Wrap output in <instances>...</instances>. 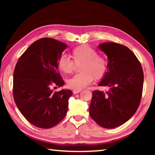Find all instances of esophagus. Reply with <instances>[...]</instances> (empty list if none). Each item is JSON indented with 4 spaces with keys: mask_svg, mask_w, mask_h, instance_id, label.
Here are the masks:
<instances>
[{
    "mask_svg": "<svg viewBox=\"0 0 155 155\" xmlns=\"http://www.w3.org/2000/svg\"><path fill=\"white\" fill-rule=\"evenodd\" d=\"M81 91V90H73V94H78V93H79Z\"/></svg>",
    "mask_w": 155,
    "mask_h": 155,
    "instance_id": "obj_1",
    "label": "esophagus"
}]
</instances>
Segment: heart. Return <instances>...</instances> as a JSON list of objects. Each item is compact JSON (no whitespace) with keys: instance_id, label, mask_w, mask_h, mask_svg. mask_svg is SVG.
I'll return each instance as SVG.
<instances>
[{"instance_id":"1","label":"heart","mask_w":155,"mask_h":155,"mask_svg":"<svg viewBox=\"0 0 155 155\" xmlns=\"http://www.w3.org/2000/svg\"><path fill=\"white\" fill-rule=\"evenodd\" d=\"M75 64L81 63L79 74L67 81L68 86L73 90H82L92 82L94 77L98 80L103 78L107 70V61L104 57L98 55L95 49L87 45L75 47L71 52ZM57 67L65 74H70L74 70V63L65 54L57 60Z\"/></svg>"}]
</instances>
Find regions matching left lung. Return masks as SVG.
Returning a JSON list of instances; mask_svg holds the SVG:
<instances>
[{"instance_id":"obj_1","label":"left lung","mask_w":155,"mask_h":155,"mask_svg":"<svg viewBox=\"0 0 155 155\" xmlns=\"http://www.w3.org/2000/svg\"><path fill=\"white\" fill-rule=\"evenodd\" d=\"M98 48L107 56V70L98 86L108 91L95 90L90 115L101 127L114 128L128 121L137 111L142 95L143 72L134 53L127 46L104 42Z\"/></svg>"}]
</instances>
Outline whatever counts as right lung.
<instances>
[{"instance_id": "add662e5", "label": "right lung", "mask_w": 155, "mask_h": 155, "mask_svg": "<svg viewBox=\"0 0 155 155\" xmlns=\"http://www.w3.org/2000/svg\"><path fill=\"white\" fill-rule=\"evenodd\" d=\"M66 44L44 38L33 42L22 54L14 72L13 94L18 109L33 125L41 128L54 127L64 118L70 90L54 92L52 84L62 87L64 81L57 60Z\"/></svg>"}]
</instances>
